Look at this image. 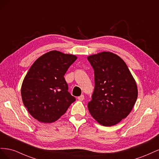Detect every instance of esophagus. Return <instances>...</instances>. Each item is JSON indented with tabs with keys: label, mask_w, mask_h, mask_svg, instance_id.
Here are the masks:
<instances>
[{
	"label": "esophagus",
	"mask_w": 159,
	"mask_h": 159,
	"mask_svg": "<svg viewBox=\"0 0 159 159\" xmlns=\"http://www.w3.org/2000/svg\"><path fill=\"white\" fill-rule=\"evenodd\" d=\"M78 99L80 101H83L84 99V95H81L80 96H79V97L78 98Z\"/></svg>",
	"instance_id": "1"
}]
</instances>
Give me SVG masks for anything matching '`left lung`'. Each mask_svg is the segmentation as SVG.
<instances>
[{"mask_svg": "<svg viewBox=\"0 0 159 159\" xmlns=\"http://www.w3.org/2000/svg\"><path fill=\"white\" fill-rule=\"evenodd\" d=\"M95 88L88 104L90 114L103 126H113L128 116L135 103L138 90L127 64L112 52L91 55Z\"/></svg>", "mask_w": 159, "mask_h": 159, "instance_id": "obj_1", "label": "left lung"}]
</instances>
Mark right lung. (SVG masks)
Masks as SVG:
<instances>
[{
    "mask_svg": "<svg viewBox=\"0 0 159 159\" xmlns=\"http://www.w3.org/2000/svg\"><path fill=\"white\" fill-rule=\"evenodd\" d=\"M76 59L75 55L52 50L38 57L28 70L21 96L28 111L38 121H57L75 101L68 92L64 75Z\"/></svg>",
    "mask_w": 159,
    "mask_h": 159,
    "instance_id": "add662e5",
    "label": "right lung"
}]
</instances>
